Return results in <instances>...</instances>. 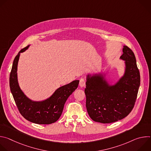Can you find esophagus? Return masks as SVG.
Returning a JSON list of instances; mask_svg holds the SVG:
<instances>
[{
    "label": "esophagus",
    "instance_id": "1",
    "mask_svg": "<svg viewBox=\"0 0 151 151\" xmlns=\"http://www.w3.org/2000/svg\"><path fill=\"white\" fill-rule=\"evenodd\" d=\"M85 83H86V81L84 79V78H81L80 79H79V86L81 87H84V86L85 85Z\"/></svg>",
    "mask_w": 151,
    "mask_h": 151
}]
</instances>
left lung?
Returning <instances> with one entry per match:
<instances>
[{
	"label": "left lung",
	"mask_w": 151,
	"mask_h": 151,
	"mask_svg": "<svg viewBox=\"0 0 151 151\" xmlns=\"http://www.w3.org/2000/svg\"><path fill=\"white\" fill-rule=\"evenodd\" d=\"M121 58L125 60L126 70L122 78L109 87L100 75L88 76L85 94L86 107L96 122L112 123L126 117L133 110L140 83L139 70L133 51L124 46Z\"/></svg>",
	"instance_id": "obj_1"
}]
</instances>
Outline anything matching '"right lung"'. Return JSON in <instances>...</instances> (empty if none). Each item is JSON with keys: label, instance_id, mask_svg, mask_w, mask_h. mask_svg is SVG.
Returning <instances> with one entry per match:
<instances>
[{"label": "right lung", "instance_id": "add662e5", "mask_svg": "<svg viewBox=\"0 0 151 151\" xmlns=\"http://www.w3.org/2000/svg\"><path fill=\"white\" fill-rule=\"evenodd\" d=\"M29 46L21 50L14 58L9 76V87L17 108L27 120L38 124H50L60 117L68 97L77 88L79 81H73L57 89L54 94L45 101L35 102L29 100L20 90L17 81V64L19 54Z\"/></svg>", "mask_w": 151, "mask_h": 151}]
</instances>
